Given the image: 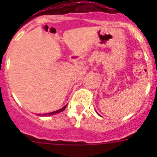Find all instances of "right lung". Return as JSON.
I'll return each mask as SVG.
<instances>
[{
    "label": "right lung",
    "instance_id": "add662e5",
    "mask_svg": "<svg viewBox=\"0 0 157 157\" xmlns=\"http://www.w3.org/2000/svg\"><path fill=\"white\" fill-rule=\"evenodd\" d=\"M66 107H67V105H66L65 106H64V107H63V108H61V109H58V110H57V111H55V112H49V113L44 114L43 115H44V116H49V115H55V114L59 113V112H62V111H64V109H66ZM43 115H42V116H43Z\"/></svg>",
    "mask_w": 157,
    "mask_h": 157
}]
</instances>
